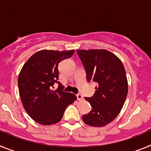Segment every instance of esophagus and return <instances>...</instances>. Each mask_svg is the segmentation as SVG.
<instances>
[{
    "instance_id": "34e87169",
    "label": "esophagus",
    "mask_w": 151,
    "mask_h": 151,
    "mask_svg": "<svg viewBox=\"0 0 151 151\" xmlns=\"http://www.w3.org/2000/svg\"><path fill=\"white\" fill-rule=\"evenodd\" d=\"M76 96H77V99H78V100H81V99H83V96L81 95V94L77 93Z\"/></svg>"
}]
</instances>
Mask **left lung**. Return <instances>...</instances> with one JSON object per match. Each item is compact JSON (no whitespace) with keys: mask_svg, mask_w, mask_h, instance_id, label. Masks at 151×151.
<instances>
[{"mask_svg":"<svg viewBox=\"0 0 151 151\" xmlns=\"http://www.w3.org/2000/svg\"><path fill=\"white\" fill-rule=\"evenodd\" d=\"M86 71V81L96 83L95 93L85 97L92 110L83 115L85 124L102 127L113 121L121 111L128 94L126 73L121 60L104 49L77 50Z\"/></svg>","mask_w":151,"mask_h":151,"instance_id":"obj_1","label":"left lung"}]
</instances>
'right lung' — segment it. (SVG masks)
<instances>
[{
    "mask_svg": "<svg viewBox=\"0 0 151 151\" xmlns=\"http://www.w3.org/2000/svg\"><path fill=\"white\" fill-rule=\"evenodd\" d=\"M74 52L41 50L23 65L18 77L19 96L25 110L36 122L44 125L59 122L68 105L77 99L74 93L64 91L58 81L59 63ZM55 83L59 86L54 91Z\"/></svg>",
    "mask_w": 151,
    "mask_h": 151,
    "instance_id": "right-lung-1",
    "label": "right lung"
}]
</instances>
